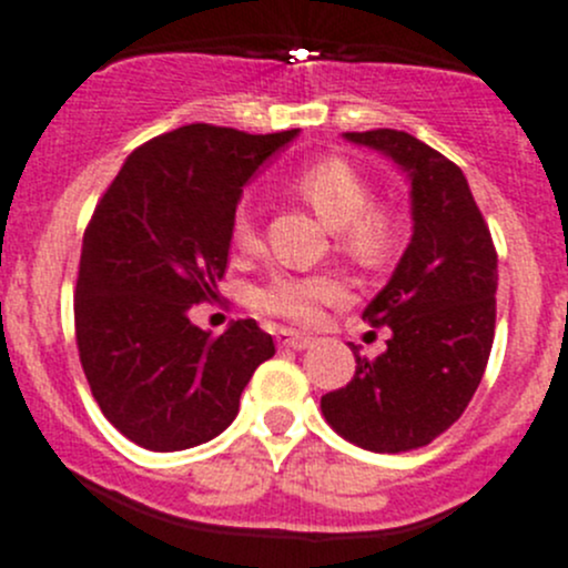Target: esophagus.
<instances>
[{
	"label": "esophagus",
	"instance_id": "obj_1",
	"mask_svg": "<svg viewBox=\"0 0 568 568\" xmlns=\"http://www.w3.org/2000/svg\"><path fill=\"white\" fill-rule=\"evenodd\" d=\"M277 343L283 348H296V352H302V348L313 346V337L311 335H302V332H294V329H283L277 335Z\"/></svg>",
	"mask_w": 568,
	"mask_h": 568
}]
</instances>
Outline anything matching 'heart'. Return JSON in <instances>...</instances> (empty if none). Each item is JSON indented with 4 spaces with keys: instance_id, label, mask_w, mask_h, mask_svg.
I'll return each instance as SVG.
<instances>
[{
    "instance_id": "b5f03b06",
    "label": "heart",
    "mask_w": 568,
    "mask_h": 568,
    "mask_svg": "<svg viewBox=\"0 0 568 568\" xmlns=\"http://www.w3.org/2000/svg\"><path fill=\"white\" fill-rule=\"evenodd\" d=\"M294 186L318 220L337 231L343 252L368 266L385 261L393 247V222L385 211L374 209V189L352 164L324 159L302 170ZM231 233L239 250L257 247V214L250 203H239L233 211ZM346 294L348 285L341 274H274L255 294V305L294 324H316L321 307L343 302Z\"/></svg>"
}]
</instances>
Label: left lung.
I'll use <instances>...</instances> for the list:
<instances>
[{
	"label": "left lung",
	"mask_w": 568,
	"mask_h": 568,
	"mask_svg": "<svg viewBox=\"0 0 568 568\" xmlns=\"http://www.w3.org/2000/svg\"><path fill=\"white\" fill-rule=\"evenodd\" d=\"M409 178L412 239L363 318L390 326L387 352L357 357L352 382L321 398L326 423L374 454L437 439L467 409L495 341L497 252L467 178L450 159L395 129L346 131Z\"/></svg>",
	"instance_id": "left-lung-1"
}]
</instances>
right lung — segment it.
I'll list each match as a JSON object with an SVG mask.
<instances>
[{"mask_svg": "<svg viewBox=\"0 0 568 568\" xmlns=\"http://www.w3.org/2000/svg\"><path fill=\"white\" fill-rule=\"evenodd\" d=\"M296 134L181 125L136 148L95 205L73 296L79 359L106 420L140 448L170 454L225 432L274 354L255 318L216 337L189 311L216 296L244 183Z\"/></svg>", "mask_w": 568, "mask_h": 568, "instance_id": "1", "label": "right lung"}]
</instances>
